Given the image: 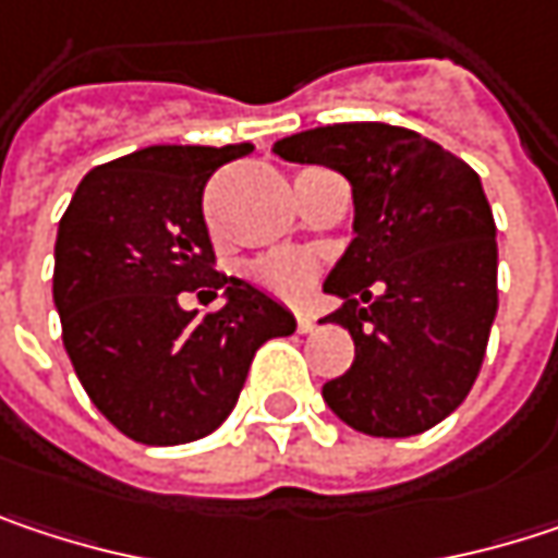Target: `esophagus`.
<instances>
[{
  "instance_id": "obj_1",
  "label": "esophagus",
  "mask_w": 558,
  "mask_h": 558,
  "mask_svg": "<svg viewBox=\"0 0 558 558\" xmlns=\"http://www.w3.org/2000/svg\"><path fill=\"white\" fill-rule=\"evenodd\" d=\"M313 326H316V319L310 313H296V329L300 332H313Z\"/></svg>"
}]
</instances>
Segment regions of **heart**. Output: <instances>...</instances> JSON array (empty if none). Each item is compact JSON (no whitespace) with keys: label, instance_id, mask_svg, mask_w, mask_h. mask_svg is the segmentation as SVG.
Returning <instances> with one entry per match:
<instances>
[{"label":"heart","instance_id":"b5f03b06","mask_svg":"<svg viewBox=\"0 0 558 558\" xmlns=\"http://www.w3.org/2000/svg\"><path fill=\"white\" fill-rule=\"evenodd\" d=\"M248 275H252V280H258L262 287H268L271 293L300 296L316 278V258L303 255V252H278V255L258 258L248 268Z\"/></svg>","mask_w":558,"mask_h":558}]
</instances>
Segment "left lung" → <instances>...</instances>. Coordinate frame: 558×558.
<instances>
[{"label":"left lung","instance_id":"obj_1","mask_svg":"<svg viewBox=\"0 0 558 558\" xmlns=\"http://www.w3.org/2000/svg\"><path fill=\"white\" fill-rule=\"evenodd\" d=\"M352 183L355 239L323 283L355 342L329 410L368 436H416L472 390L498 313V229L478 173L442 145L385 122L310 129L275 145Z\"/></svg>","mask_w":558,"mask_h":558}]
</instances>
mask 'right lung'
Returning a JSON list of instances; mask_svg holds the SVG:
<instances>
[{"label":"right lung","instance_id":"add662e5","mask_svg":"<svg viewBox=\"0 0 558 558\" xmlns=\"http://www.w3.org/2000/svg\"><path fill=\"white\" fill-rule=\"evenodd\" d=\"M255 145H151L93 168L54 245L63 349L96 410L145 446L209 436L232 413L255 352L296 329L268 290L213 268L203 186ZM223 290L196 317L179 293Z\"/></svg>","mask_w":558,"mask_h":558}]
</instances>
